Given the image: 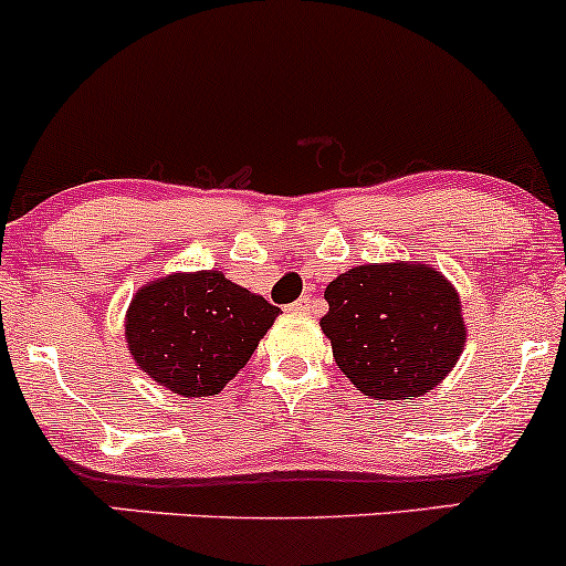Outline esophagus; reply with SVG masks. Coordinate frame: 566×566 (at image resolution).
I'll return each instance as SVG.
<instances>
[{
    "label": "esophagus",
    "instance_id": "34e87169",
    "mask_svg": "<svg viewBox=\"0 0 566 566\" xmlns=\"http://www.w3.org/2000/svg\"><path fill=\"white\" fill-rule=\"evenodd\" d=\"M289 310L291 313H310V310H313V296H300L294 304H289Z\"/></svg>",
    "mask_w": 566,
    "mask_h": 566
}]
</instances>
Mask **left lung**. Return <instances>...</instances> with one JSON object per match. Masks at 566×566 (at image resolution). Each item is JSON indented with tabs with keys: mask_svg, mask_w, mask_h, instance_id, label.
Instances as JSON below:
<instances>
[{
	"mask_svg": "<svg viewBox=\"0 0 566 566\" xmlns=\"http://www.w3.org/2000/svg\"><path fill=\"white\" fill-rule=\"evenodd\" d=\"M321 317L334 360L374 401L430 392L465 350L460 294L433 264L382 262L342 272L326 285Z\"/></svg>",
	"mask_w": 566,
	"mask_h": 566,
	"instance_id": "8db88e82",
	"label": "left lung"
}]
</instances>
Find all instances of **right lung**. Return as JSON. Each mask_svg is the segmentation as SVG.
Here are the masks:
<instances>
[{
    "mask_svg": "<svg viewBox=\"0 0 566 566\" xmlns=\"http://www.w3.org/2000/svg\"><path fill=\"white\" fill-rule=\"evenodd\" d=\"M281 315L224 272H174L136 291L125 339L142 371L184 398L216 396Z\"/></svg>",
    "mask_w": 566,
    "mask_h": 566,
    "instance_id": "obj_1",
    "label": "right lung"
}]
</instances>
